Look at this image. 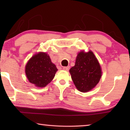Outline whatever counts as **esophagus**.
I'll return each mask as SVG.
<instances>
[{
    "label": "esophagus",
    "instance_id": "obj_1",
    "mask_svg": "<svg viewBox=\"0 0 130 130\" xmlns=\"http://www.w3.org/2000/svg\"><path fill=\"white\" fill-rule=\"evenodd\" d=\"M69 68H70L69 67H63V69L65 70H67V71H68V70H69Z\"/></svg>",
    "mask_w": 130,
    "mask_h": 130
}]
</instances>
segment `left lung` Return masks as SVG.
<instances>
[{
  "label": "left lung",
  "instance_id": "8db88e82",
  "mask_svg": "<svg viewBox=\"0 0 130 130\" xmlns=\"http://www.w3.org/2000/svg\"><path fill=\"white\" fill-rule=\"evenodd\" d=\"M69 72L77 89L82 92L93 89L102 76L100 65L91 51L79 53L75 65L70 68Z\"/></svg>",
  "mask_w": 130,
  "mask_h": 130
}]
</instances>
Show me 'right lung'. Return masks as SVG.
Instances as JSON below:
<instances>
[{
	"instance_id": "1",
	"label": "right lung",
	"mask_w": 130,
	"mask_h": 130,
	"mask_svg": "<svg viewBox=\"0 0 130 130\" xmlns=\"http://www.w3.org/2000/svg\"><path fill=\"white\" fill-rule=\"evenodd\" d=\"M57 69L49 56L39 53L28 61L26 66V74L28 81L37 87H45L54 77Z\"/></svg>"
}]
</instances>
